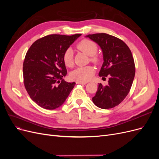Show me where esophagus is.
Listing matches in <instances>:
<instances>
[{
	"mask_svg": "<svg viewBox=\"0 0 159 159\" xmlns=\"http://www.w3.org/2000/svg\"><path fill=\"white\" fill-rule=\"evenodd\" d=\"M87 84L86 81H76V84H81V85H85Z\"/></svg>",
	"mask_w": 159,
	"mask_h": 159,
	"instance_id": "esophagus-1",
	"label": "esophagus"
}]
</instances>
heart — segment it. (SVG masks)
<instances>
[{
	"instance_id": "obj_1",
	"label": "heart",
	"mask_w": 159,
	"mask_h": 159,
	"mask_svg": "<svg viewBox=\"0 0 159 159\" xmlns=\"http://www.w3.org/2000/svg\"><path fill=\"white\" fill-rule=\"evenodd\" d=\"M77 48L85 54L90 56V60L94 64H99L100 57L96 55L98 47L97 44L93 40L89 39H84L81 40L76 46ZM63 61L65 65L68 67H71L74 63L73 52L70 49H67L63 55ZM95 72L93 66H87L84 67H79L71 71V78L73 80L80 81H88L92 78Z\"/></svg>"
}]
</instances>
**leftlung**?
<instances>
[{
  "instance_id": "8db88e82",
  "label": "left lung",
  "mask_w": 159,
  "mask_h": 159,
  "mask_svg": "<svg viewBox=\"0 0 159 159\" xmlns=\"http://www.w3.org/2000/svg\"><path fill=\"white\" fill-rule=\"evenodd\" d=\"M86 37L98 44L103 51L104 62L99 75L109 77L107 85L99 84L93 102L101 109L115 107L127 97L132 86L135 74L132 53L123 40L107 34H93Z\"/></svg>"
}]
</instances>
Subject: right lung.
Masks as SVG:
<instances>
[{
  "label": "right lung",
  "instance_id": "right-lung-1",
  "mask_svg": "<svg viewBox=\"0 0 159 159\" xmlns=\"http://www.w3.org/2000/svg\"><path fill=\"white\" fill-rule=\"evenodd\" d=\"M81 35H48L36 40L27 51L23 63L24 84L30 98L41 107H59L73 89L75 83L63 80L67 74L63 55Z\"/></svg>",
  "mask_w": 159,
  "mask_h": 159
}]
</instances>
